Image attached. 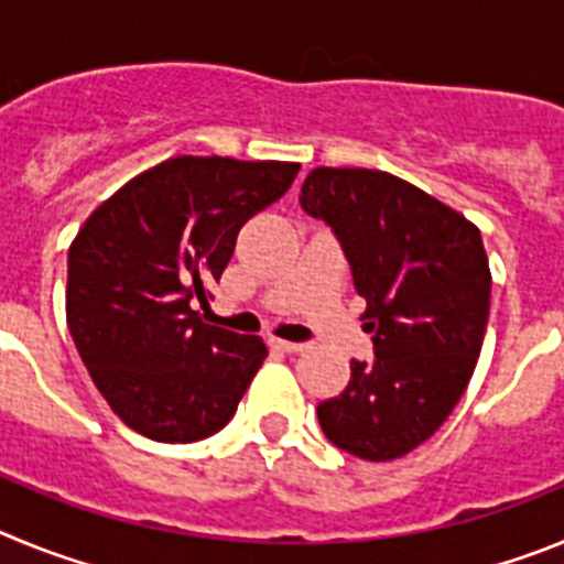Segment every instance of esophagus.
Returning <instances> with one entry per match:
<instances>
[{"label": "esophagus", "mask_w": 564, "mask_h": 564, "mask_svg": "<svg viewBox=\"0 0 564 564\" xmlns=\"http://www.w3.org/2000/svg\"><path fill=\"white\" fill-rule=\"evenodd\" d=\"M273 347H279V350H285V352H302V350H305V344L285 341V338H273Z\"/></svg>", "instance_id": "obj_1"}]
</instances>
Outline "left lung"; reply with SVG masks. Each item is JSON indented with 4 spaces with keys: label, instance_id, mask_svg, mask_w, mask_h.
Returning a JSON list of instances; mask_svg holds the SVG:
<instances>
[{
    "label": "left lung",
    "instance_id": "8db88e82",
    "mask_svg": "<svg viewBox=\"0 0 564 564\" xmlns=\"http://www.w3.org/2000/svg\"><path fill=\"white\" fill-rule=\"evenodd\" d=\"M299 203L341 242L376 347L318 403L322 432L361 460H395L441 430L480 358L491 299L480 231L376 169H313Z\"/></svg>",
    "mask_w": 564,
    "mask_h": 564
}]
</instances>
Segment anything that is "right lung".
<instances>
[{
    "label": "right lung",
    "mask_w": 564,
    "mask_h": 564,
    "mask_svg": "<svg viewBox=\"0 0 564 564\" xmlns=\"http://www.w3.org/2000/svg\"><path fill=\"white\" fill-rule=\"evenodd\" d=\"M299 163L169 158L89 214L67 257V327L109 410L138 435L220 432L268 356L259 336L192 311L239 228L291 188Z\"/></svg>",
    "instance_id": "obj_1"
}]
</instances>
